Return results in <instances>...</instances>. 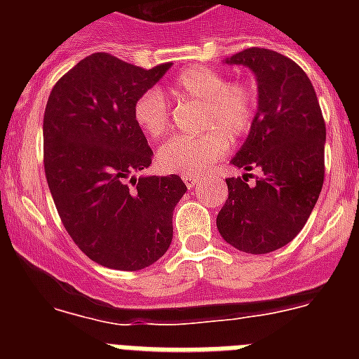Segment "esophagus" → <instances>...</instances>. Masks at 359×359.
Returning <instances> with one entry per match:
<instances>
[{
  "label": "esophagus",
  "instance_id": "obj_1",
  "mask_svg": "<svg viewBox=\"0 0 359 359\" xmlns=\"http://www.w3.org/2000/svg\"><path fill=\"white\" fill-rule=\"evenodd\" d=\"M183 182H185V185L189 187V189H194V187L198 185L201 180H199V177H196V176H183Z\"/></svg>",
  "mask_w": 359,
  "mask_h": 359
}]
</instances>
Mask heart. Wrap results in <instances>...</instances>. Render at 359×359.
I'll return each mask as SVG.
<instances>
[{
    "label": "heart",
    "instance_id": "obj_1",
    "mask_svg": "<svg viewBox=\"0 0 359 359\" xmlns=\"http://www.w3.org/2000/svg\"><path fill=\"white\" fill-rule=\"evenodd\" d=\"M199 106L196 136H180L158 151V165L165 172L196 176L224 156L230 142L241 140L253 128L257 91L248 82H228L217 69L194 66L182 72L163 91L147 90L133 104V120L151 140H160L170 126L169 106Z\"/></svg>",
    "mask_w": 359,
    "mask_h": 359
}]
</instances>
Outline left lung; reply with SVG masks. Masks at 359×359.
I'll list each match as a JSON object with an SVG mask.
<instances>
[{"mask_svg":"<svg viewBox=\"0 0 359 359\" xmlns=\"http://www.w3.org/2000/svg\"><path fill=\"white\" fill-rule=\"evenodd\" d=\"M224 62L255 73L259 107L248 138L231 160L246 174L226 180L228 199L217 214V230L233 248L261 255L291 243L318 201L325 122L309 77L290 57L248 48ZM253 168L262 176L248 184Z\"/></svg>","mask_w":359,"mask_h":359,"instance_id":"1","label":"left lung"}]
</instances>
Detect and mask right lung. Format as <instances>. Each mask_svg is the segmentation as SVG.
Returning <instances> with one entry per match:
<instances>
[{
  "label": "right lung",
  "mask_w": 359,
  "mask_h": 359,
  "mask_svg": "<svg viewBox=\"0 0 359 359\" xmlns=\"http://www.w3.org/2000/svg\"><path fill=\"white\" fill-rule=\"evenodd\" d=\"M172 62L151 69L91 53L65 73L46 102L44 172L66 231L111 269L156 262L172 241V212L187 192L177 174L140 176L152 151L133 104Z\"/></svg>",
  "instance_id": "right-lung-1"
}]
</instances>
